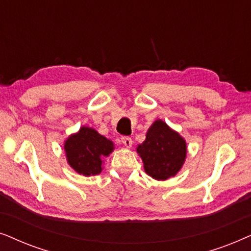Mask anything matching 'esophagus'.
Masks as SVG:
<instances>
[{
    "label": "esophagus",
    "mask_w": 251,
    "mask_h": 251,
    "mask_svg": "<svg viewBox=\"0 0 251 251\" xmlns=\"http://www.w3.org/2000/svg\"><path fill=\"white\" fill-rule=\"evenodd\" d=\"M122 143L126 147V148H131L133 145V140L131 138H128V136H123Z\"/></svg>",
    "instance_id": "34e87169"
}]
</instances>
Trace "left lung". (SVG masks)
Here are the masks:
<instances>
[{
	"label": "left lung",
	"instance_id": "1",
	"mask_svg": "<svg viewBox=\"0 0 251 251\" xmlns=\"http://www.w3.org/2000/svg\"><path fill=\"white\" fill-rule=\"evenodd\" d=\"M136 151L142 158L148 176L156 180L175 176L182 168L187 155L185 139L170 128L163 120H156L146 134V140Z\"/></svg>",
	"mask_w": 251,
	"mask_h": 251
}]
</instances>
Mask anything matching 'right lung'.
<instances>
[{
  "label": "right lung",
  "mask_w": 251,
  "mask_h": 251,
  "mask_svg": "<svg viewBox=\"0 0 251 251\" xmlns=\"http://www.w3.org/2000/svg\"><path fill=\"white\" fill-rule=\"evenodd\" d=\"M113 149L112 141L86 126H82L75 134L70 135L64 145L70 166L85 176L100 175L103 170V158L108 157Z\"/></svg>",
  "instance_id": "obj_1"
}]
</instances>
